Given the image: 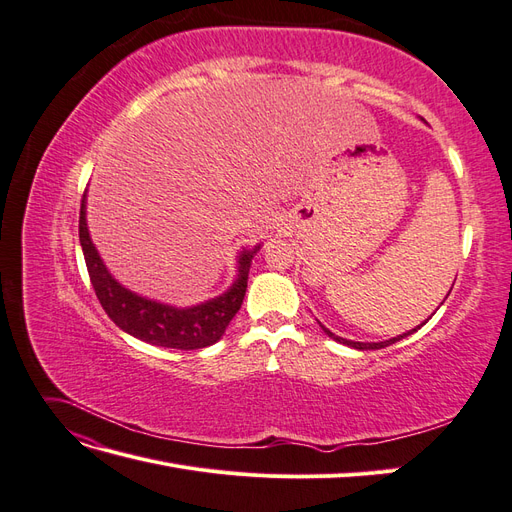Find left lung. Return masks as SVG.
Wrapping results in <instances>:
<instances>
[{"instance_id":"8db88e82","label":"left lung","mask_w":512,"mask_h":512,"mask_svg":"<svg viewBox=\"0 0 512 512\" xmlns=\"http://www.w3.org/2000/svg\"><path fill=\"white\" fill-rule=\"evenodd\" d=\"M425 324V322H423ZM421 324V327H423ZM421 327H416V329H421ZM324 329V327H322ZM416 329H412V331H408V333H404V335H397V337H393V339H386V342H378V344H363V342H352V339H344V337H337V335H333L329 329H324V333H327L329 337H333L335 342H339V344H346V346H350V348H356V350H380V348H386V346H391V344H395V342H399V339H404V337H408V335H412Z\"/></svg>"}]
</instances>
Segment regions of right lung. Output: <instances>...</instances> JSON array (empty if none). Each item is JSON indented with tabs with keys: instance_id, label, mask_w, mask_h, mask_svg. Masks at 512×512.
Listing matches in <instances>:
<instances>
[{
	"instance_id": "add662e5",
	"label": "right lung",
	"mask_w": 512,
	"mask_h": 512,
	"mask_svg": "<svg viewBox=\"0 0 512 512\" xmlns=\"http://www.w3.org/2000/svg\"><path fill=\"white\" fill-rule=\"evenodd\" d=\"M79 239L85 254V265L89 271L91 286L96 290V297L104 312L108 314L119 329L143 339L147 344L177 350H198L218 342L224 335L228 322L235 318L243 303L247 290V273L254 254L260 250L256 245L252 252H241L239 256V275L224 294L207 303L194 307H173L123 288L115 277L108 273L104 262L89 239V230L85 222V196L81 200L79 215Z\"/></svg>"
}]
</instances>
